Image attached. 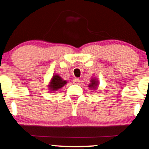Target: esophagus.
<instances>
[{
  "instance_id": "obj_1",
  "label": "esophagus",
  "mask_w": 149,
  "mask_h": 149,
  "mask_svg": "<svg viewBox=\"0 0 149 149\" xmlns=\"http://www.w3.org/2000/svg\"><path fill=\"white\" fill-rule=\"evenodd\" d=\"M79 82H80V79L79 78H75L74 80V83L75 84H79Z\"/></svg>"
}]
</instances>
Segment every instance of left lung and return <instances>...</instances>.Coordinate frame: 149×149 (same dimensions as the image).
I'll return each mask as SVG.
<instances>
[{"instance_id":"1","label":"left lung","mask_w":149,"mask_h":149,"mask_svg":"<svg viewBox=\"0 0 149 149\" xmlns=\"http://www.w3.org/2000/svg\"><path fill=\"white\" fill-rule=\"evenodd\" d=\"M97 81L94 78L92 80H91V83L89 85V87L92 89H95L97 86Z\"/></svg>"}]
</instances>
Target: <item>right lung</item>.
<instances>
[{"mask_svg": "<svg viewBox=\"0 0 149 149\" xmlns=\"http://www.w3.org/2000/svg\"><path fill=\"white\" fill-rule=\"evenodd\" d=\"M67 83L65 80L62 79L60 75L55 74L53 75L52 78L51 79L50 83L49 85V88L50 89L51 91H56L58 89L62 88L63 86H64Z\"/></svg>", "mask_w": 149, "mask_h": 149, "instance_id": "right-lung-1", "label": "right lung"}]
</instances>
